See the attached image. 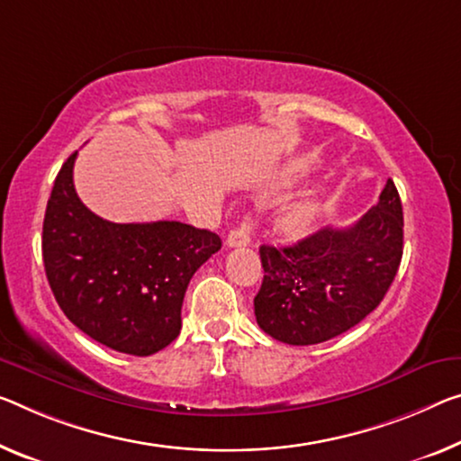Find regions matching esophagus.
Segmentation results:
<instances>
[{
  "label": "esophagus",
  "mask_w": 461,
  "mask_h": 461,
  "mask_svg": "<svg viewBox=\"0 0 461 461\" xmlns=\"http://www.w3.org/2000/svg\"><path fill=\"white\" fill-rule=\"evenodd\" d=\"M251 230H253V221H251L249 216H245L243 221H240L235 226V229L229 232V237H226V247H245V245H249Z\"/></svg>",
  "instance_id": "obj_1"
}]
</instances>
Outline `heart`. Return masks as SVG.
<instances>
[{"mask_svg": "<svg viewBox=\"0 0 461 461\" xmlns=\"http://www.w3.org/2000/svg\"><path fill=\"white\" fill-rule=\"evenodd\" d=\"M320 206L315 202H303L290 206L278 216V232L288 240H303L313 235L320 226Z\"/></svg>", "mask_w": 461, "mask_h": 461, "instance_id": "b5f03b06", "label": "heart"}]
</instances>
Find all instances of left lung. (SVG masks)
<instances>
[{
  "mask_svg": "<svg viewBox=\"0 0 461 461\" xmlns=\"http://www.w3.org/2000/svg\"><path fill=\"white\" fill-rule=\"evenodd\" d=\"M402 251V202L387 179L377 206L352 226H328L288 247H259L264 282L253 299L255 320L293 346L344 334L384 301Z\"/></svg>",
  "mask_w": 461,
  "mask_h": 461,
  "instance_id": "8db88e82",
  "label": "left lung"
}]
</instances>
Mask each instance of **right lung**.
Here are the masks:
<instances>
[{
  "mask_svg": "<svg viewBox=\"0 0 461 461\" xmlns=\"http://www.w3.org/2000/svg\"><path fill=\"white\" fill-rule=\"evenodd\" d=\"M76 157L55 176L42 222L49 286L84 334L117 352L150 357L179 336L191 276L222 240L175 221H103L76 194Z\"/></svg>",
  "mask_w": 461,
  "mask_h": 461,
  "instance_id": "right-lung-1",
  "label": "right lung"
}]
</instances>
